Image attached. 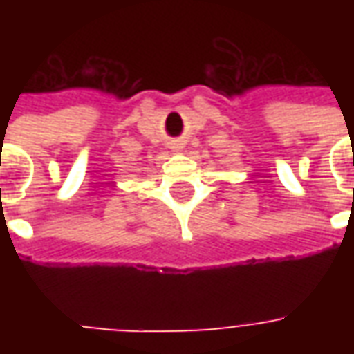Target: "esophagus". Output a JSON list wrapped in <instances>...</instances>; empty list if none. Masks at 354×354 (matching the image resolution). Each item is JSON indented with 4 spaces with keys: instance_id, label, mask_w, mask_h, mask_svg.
<instances>
[{
    "instance_id": "1",
    "label": "esophagus",
    "mask_w": 354,
    "mask_h": 354,
    "mask_svg": "<svg viewBox=\"0 0 354 354\" xmlns=\"http://www.w3.org/2000/svg\"><path fill=\"white\" fill-rule=\"evenodd\" d=\"M174 147H178V146H174Z\"/></svg>"
}]
</instances>
